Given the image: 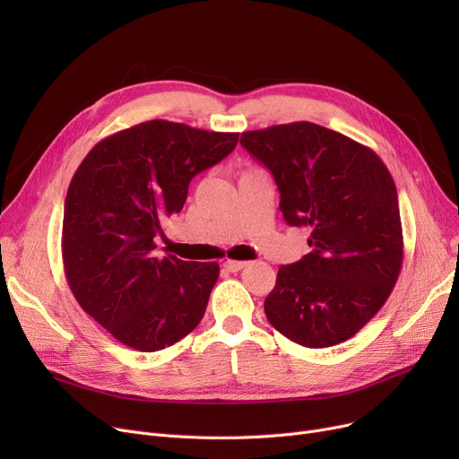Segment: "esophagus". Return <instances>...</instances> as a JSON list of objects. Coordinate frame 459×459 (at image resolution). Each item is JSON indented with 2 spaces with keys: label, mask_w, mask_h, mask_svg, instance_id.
<instances>
[{
  "label": "esophagus",
  "mask_w": 459,
  "mask_h": 459,
  "mask_svg": "<svg viewBox=\"0 0 459 459\" xmlns=\"http://www.w3.org/2000/svg\"><path fill=\"white\" fill-rule=\"evenodd\" d=\"M223 266H225L227 272L236 273V272H239V270H244V268L247 266V262H244V260H225Z\"/></svg>",
  "instance_id": "1"
}]
</instances>
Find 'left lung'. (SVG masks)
I'll use <instances>...</instances> for the list:
<instances>
[{
    "label": "left lung",
    "instance_id": "left-lung-1",
    "mask_svg": "<svg viewBox=\"0 0 459 459\" xmlns=\"http://www.w3.org/2000/svg\"><path fill=\"white\" fill-rule=\"evenodd\" d=\"M266 165L284 221L308 227L312 251L281 266L264 301L270 324L307 348L341 344L389 299L403 260L394 180L365 144L315 123L244 132Z\"/></svg>",
    "mask_w": 459,
    "mask_h": 459
}]
</instances>
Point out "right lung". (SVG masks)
Wrapping results in <instances>:
<instances>
[{
	"label": "right lung",
	"instance_id": "add662e5",
	"mask_svg": "<svg viewBox=\"0 0 459 459\" xmlns=\"http://www.w3.org/2000/svg\"><path fill=\"white\" fill-rule=\"evenodd\" d=\"M239 134L147 120L96 143L65 199L63 266L80 307L137 351L173 346L199 325L217 262L158 258L154 238L191 178L229 156Z\"/></svg>",
	"mask_w": 459,
	"mask_h": 459
}]
</instances>
